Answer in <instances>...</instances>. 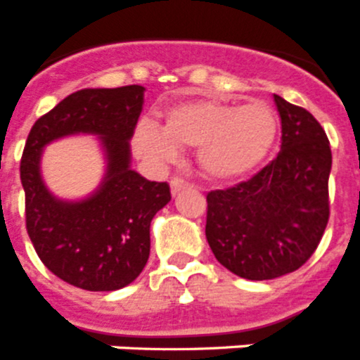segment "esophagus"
<instances>
[{"mask_svg": "<svg viewBox=\"0 0 360 360\" xmlns=\"http://www.w3.org/2000/svg\"><path fill=\"white\" fill-rule=\"evenodd\" d=\"M187 187H189V182H186L182 176H174L173 180H171V193H173V196L178 195L180 191L187 189Z\"/></svg>", "mask_w": 360, "mask_h": 360, "instance_id": "1", "label": "esophagus"}]
</instances>
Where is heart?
<instances>
[{
    "mask_svg": "<svg viewBox=\"0 0 360 360\" xmlns=\"http://www.w3.org/2000/svg\"><path fill=\"white\" fill-rule=\"evenodd\" d=\"M279 117L270 104H247L196 98L165 110L162 129L141 122L133 133V148L155 164H171L180 149H196L205 176L229 182L249 174L272 151Z\"/></svg>",
    "mask_w": 360,
    "mask_h": 360,
    "instance_id": "obj_1",
    "label": "heart"
}]
</instances>
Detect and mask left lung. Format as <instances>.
Here are the masks:
<instances>
[{"mask_svg": "<svg viewBox=\"0 0 360 360\" xmlns=\"http://www.w3.org/2000/svg\"><path fill=\"white\" fill-rule=\"evenodd\" d=\"M281 151L259 173L207 195L205 236L232 274L252 281L294 272L310 259L330 218L332 149L316 117L274 95Z\"/></svg>", "mask_w": 360, "mask_h": 360, "instance_id": "1", "label": "left lung"}]
</instances>
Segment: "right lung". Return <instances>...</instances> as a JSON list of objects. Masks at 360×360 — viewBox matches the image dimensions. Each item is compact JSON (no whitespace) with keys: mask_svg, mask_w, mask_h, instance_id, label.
<instances>
[{"mask_svg":"<svg viewBox=\"0 0 360 360\" xmlns=\"http://www.w3.org/2000/svg\"><path fill=\"white\" fill-rule=\"evenodd\" d=\"M144 104V86L86 88L39 117L21 157L27 232L44 266L73 287L111 292L139 278L149 257V225L171 200L167 182H149L131 169V141ZM77 132L101 136L108 167L94 195L56 199L40 178L46 143Z\"/></svg>","mask_w":360,"mask_h":360,"instance_id":"1","label":"right lung"}]
</instances>
